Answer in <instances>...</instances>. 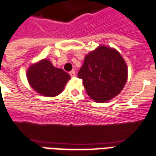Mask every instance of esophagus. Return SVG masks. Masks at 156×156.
<instances>
[{
  "mask_svg": "<svg viewBox=\"0 0 156 156\" xmlns=\"http://www.w3.org/2000/svg\"><path fill=\"white\" fill-rule=\"evenodd\" d=\"M69 74H70V76H72V77L76 76V72H75L74 70L71 71V72H69Z\"/></svg>",
  "mask_w": 156,
  "mask_h": 156,
  "instance_id": "34e87169",
  "label": "esophagus"
}]
</instances>
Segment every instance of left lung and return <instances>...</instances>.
Masks as SVG:
<instances>
[{
    "label": "left lung",
    "mask_w": 156,
    "mask_h": 156,
    "mask_svg": "<svg viewBox=\"0 0 156 156\" xmlns=\"http://www.w3.org/2000/svg\"><path fill=\"white\" fill-rule=\"evenodd\" d=\"M127 76V65L121 55L106 46L86 55L78 72L88 95L98 102H106L119 94Z\"/></svg>",
    "instance_id": "1"
}]
</instances>
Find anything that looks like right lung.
<instances>
[{
  "label": "right lung",
  "instance_id": "1",
  "mask_svg": "<svg viewBox=\"0 0 156 156\" xmlns=\"http://www.w3.org/2000/svg\"><path fill=\"white\" fill-rule=\"evenodd\" d=\"M27 77L31 86L40 94L54 97L63 90L70 75L54 67L48 59H43L29 67Z\"/></svg>",
  "mask_w": 156,
  "mask_h": 156
}]
</instances>
